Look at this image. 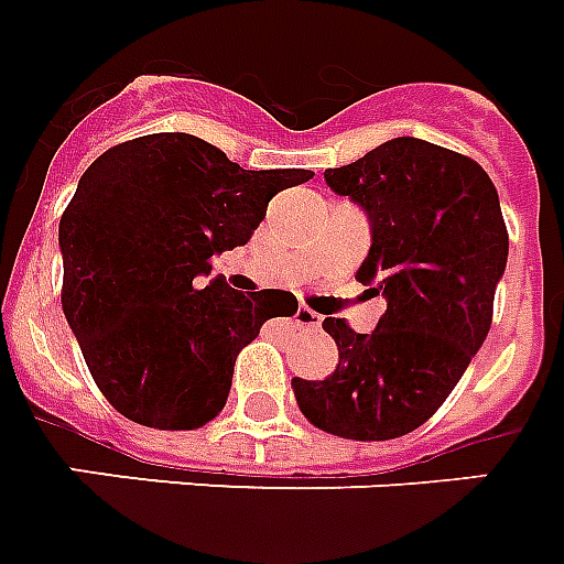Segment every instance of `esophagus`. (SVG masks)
Instances as JSON below:
<instances>
[{
  "label": "esophagus",
  "mask_w": 564,
  "mask_h": 564,
  "mask_svg": "<svg viewBox=\"0 0 564 564\" xmlns=\"http://www.w3.org/2000/svg\"><path fill=\"white\" fill-rule=\"evenodd\" d=\"M294 323L300 328H308V332H314V328H319V314H317V311L305 308V305H300V308H296V314H294Z\"/></svg>",
  "instance_id": "34e87169"
}]
</instances>
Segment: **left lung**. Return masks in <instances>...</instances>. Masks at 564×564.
<instances>
[{"mask_svg":"<svg viewBox=\"0 0 564 564\" xmlns=\"http://www.w3.org/2000/svg\"><path fill=\"white\" fill-rule=\"evenodd\" d=\"M323 177L367 215L358 282L387 311L372 335L326 317L340 360L326 381L294 378L296 404L344 440H395L434 416L489 335L510 253L501 200L475 160L413 137Z\"/></svg>","mask_w":564,"mask_h":564,"instance_id":"left-lung-1","label":"left lung"}]
</instances>
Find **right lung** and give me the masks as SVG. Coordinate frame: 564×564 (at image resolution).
I'll return each mask as SVG.
<instances>
[{
  "label": "right lung",
  "instance_id": "right-lung-1",
  "mask_svg": "<svg viewBox=\"0 0 564 564\" xmlns=\"http://www.w3.org/2000/svg\"><path fill=\"white\" fill-rule=\"evenodd\" d=\"M314 177L247 171L192 133L104 151L61 218L63 314L104 399L160 431L206 425L227 404L238 352L288 291H236L212 259L250 241L270 197Z\"/></svg>",
  "mask_w": 564,
  "mask_h": 564
}]
</instances>
